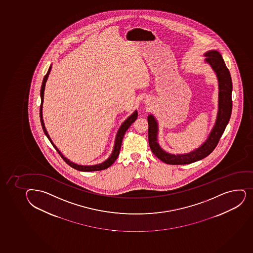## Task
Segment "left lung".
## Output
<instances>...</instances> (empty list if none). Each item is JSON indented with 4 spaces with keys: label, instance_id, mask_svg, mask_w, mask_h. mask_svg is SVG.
I'll list each match as a JSON object with an SVG mask.
<instances>
[{
    "label": "left lung",
    "instance_id": "1",
    "mask_svg": "<svg viewBox=\"0 0 253 253\" xmlns=\"http://www.w3.org/2000/svg\"><path fill=\"white\" fill-rule=\"evenodd\" d=\"M206 61L211 65L216 72L219 82V110L216 125L211 130L208 140L203 145L189 154L172 155L164 152L157 142L158 126L153 115L148 117L149 123V147L154 155L165 164L172 165L189 164L206 158L213 151L221 138L227 124L229 122L232 110V82L230 71L226 66L221 54L216 50H211L205 54Z\"/></svg>",
    "mask_w": 253,
    "mask_h": 253
}]
</instances>
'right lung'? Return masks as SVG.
<instances>
[{"mask_svg": "<svg viewBox=\"0 0 253 253\" xmlns=\"http://www.w3.org/2000/svg\"><path fill=\"white\" fill-rule=\"evenodd\" d=\"M50 70H51V66H50L49 70L47 71L46 75L44 76V79H43L42 89H41L42 103H41V106H40V118H41V123H42V128H43L44 134L46 135L48 139L50 140V143L52 144L53 147L55 148V150L58 152V154H60V156H61L63 160H64L68 165H70L71 168H73L75 169L79 170V171H83V172H92V171H99V170L106 169L110 167V166L115 163V160L117 159L118 156H119V154H120V148H121L123 138H124V136H125V132L129 128V126L135 121L136 119L138 117V113H137V111L133 112V115H130L127 120H125V122L123 123V125L120 126V129L118 131L117 135H116V138H115V148H114V150H113L112 154L110 155L109 159H107L106 161H104V163H102V164H98V165H94V166H81V165H77V164H74L72 162L69 161L67 159H65V157L63 156L62 154L59 151V149L55 147V144L53 143L52 141L50 139V136H49V134L47 133L45 127H44V121H43V119H42V104H43V100H44V86H45V82H46L47 78H48V76H49Z\"/></svg>", "mask_w": 253, "mask_h": 253, "instance_id": "add662e5", "label": "right lung"}]
</instances>
